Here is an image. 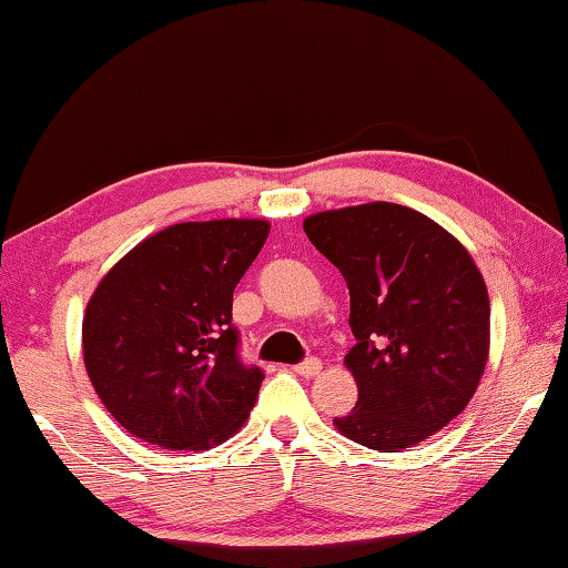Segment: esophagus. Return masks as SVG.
Segmentation results:
<instances>
[{
	"instance_id": "esophagus-1",
	"label": "esophagus",
	"mask_w": 568,
	"mask_h": 568,
	"mask_svg": "<svg viewBox=\"0 0 568 568\" xmlns=\"http://www.w3.org/2000/svg\"><path fill=\"white\" fill-rule=\"evenodd\" d=\"M293 371L298 375H306V378H308V375H316L318 371H322V361H318V357H306V361L295 365Z\"/></svg>"
}]
</instances>
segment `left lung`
<instances>
[{"mask_svg":"<svg viewBox=\"0 0 568 568\" xmlns=\"http://www.w3.org/2000/svg\"><path fill=\"white\" fill-rule=\"evenodd\" d=\"M303 231L349 291L357 404L334 425L381 453L427 440L466 409L489 357V295L474 260L396 203L316 213Z\"/></svg>","mask_w":568,"mask_h":568,"instance_id":"1","label":"left lung"}]
</instances>
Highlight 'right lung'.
Listing matches in <instances>:
<instances>
[{"instance_id": "obj_1", "label": "right lung", "mask_w": 568, "mask_h": 568, "mask_svg": "<svg viewBox=\"0 0 568 568\" xmlns=\"http://www.w3.org/2000/svg\"><path fill=\"white\" fill-rule=\"evenodd\" d=\"M267 234L254 219L174 223L102 277L82 324L84 365L133 437L205 450L250 417L265 373L239 355L231 303Z\"/></svg>"}]
</instances>
